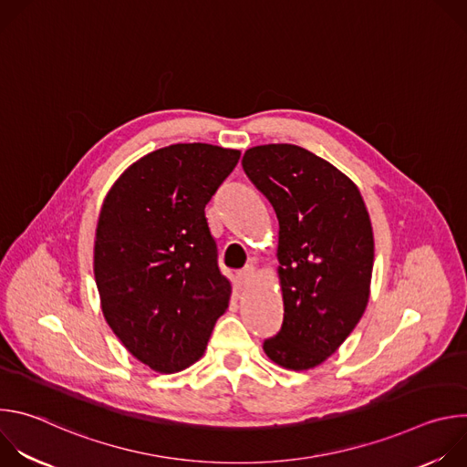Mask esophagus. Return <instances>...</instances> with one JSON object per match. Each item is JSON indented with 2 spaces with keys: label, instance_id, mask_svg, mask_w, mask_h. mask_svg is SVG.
I'll use <instances>...</instances> for the list:
<instances>
[{
  "label": "esophagus",
  "instance_id": "34e87169",
  "mask_svg": "<svg viewBox=\"0 0 467 467\" xmlns=\"http://www.w3.org/2000/svg\"><path fill=\"white\" fill-rule=\"evenodd\" d=\"M254 275H256V272H254L253 265H247V268H244V270H240V272H238V281H240V285L247 286V285H251V283H253Z\"/></svg>",
  "mask_w": 467,
  "mask_h": 467
}]
</instances>
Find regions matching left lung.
I'll list each match as a JSON object with an SVG mask.
<instances>
[{
	"label": "left lung",
	"instance_id": "8db88e82",
	"mask_svg": "<svg viewBox=\"0 0 467 467\" xmlns=\"http://www.w3.org/2000/svg\"><path fill=\"white\" fill-rule=\"evenodd\" d=\"M242 166L279 220L285 317L264 353L286 369L316 368L368 306L375 251L366 203L348 175L294 144L251 148Z\"/></svg>",
	"mask_w": 467,
	"mask_h": 467
}]
</instances>
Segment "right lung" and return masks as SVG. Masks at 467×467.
Listing matches in <instances>:
<instances>
[{
    "mask_svg": "<svg viewBox=\"0 0 467 467\" xmlns=\"http://www.w3.org/2000/svg\"><path fill=\"white\" fill-rule=\"evenodd\" d=\"M240 151L173 144L130 164L109 190L96 229L103 316L125 349L159 373L203 357L231 283L205 207Z\"/></svg>",
    "mask_w": 467,
    "mask_h": 467,
    "instance_id": "obj_1",
    "label": "right lung"
}]
</instances>
